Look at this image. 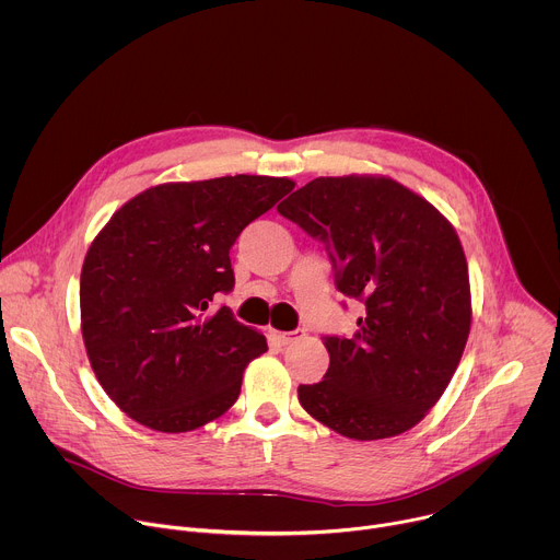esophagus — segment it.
Listing matches in <instances>:
<instances>
[{
	"label": "esophagus",
	"mask_w": 560,
	"mask_h": 560,
	"mask_svg": "<svg viewBox=\"0 0 560 560\" xmlns=\"http://www.w3.org/2000/svg\"><path fill=\"white\" fill-rule=\"evenodd\" d=\"M305 332L303 330H292V332H281V330H270V337H272V341H277L279 346H288V343H292V341H296V339H301Z\"/></svg>",
	"instance_id": "esophagus-1"
}]
</instances>
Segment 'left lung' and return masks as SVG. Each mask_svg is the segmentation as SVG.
Returning a JSON list of instances; mask_svg holds the SVG:
<instances>
[{
	"mask_svg": "<svg viewBox=\"0 0 560 560\" xmlns=\"http://www.w3.org/2000/svg\"><path fill=\"white\" fill-rule=\"evenodd\" d=\"M279 214L326 244L337 288L365 305L352 339L324 337V381L299 385L318 423L376 441L415 428L441 398L463 357L471 296L454 225L389 177H318Z\"/></svg>",
	"mask_w": 560,
	"mask_h": 560,
	"instance_id": "8db88e82",
	"label": "left lung"
}]
</instances>
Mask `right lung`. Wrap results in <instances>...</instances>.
<instances>
[{
  "mask_svg": "<svg viewBox=\"0 0 560 560\" xmlns=\"http://www.w3.org/2000/svg\"><path fill=\"white\" fill-rule=\"evenodd\" d=\"M292 188L261 175L152 186L95 236L79 283L84 346L132 421L177 434L234 406L268 343L228 305H210L234 288L236 236Z\"/></svg>",
  "mask_w": 560,
  "mask_h": 560,
  "instance_id": "obj_1",
  "label": "right lung"
}]
</instances>
